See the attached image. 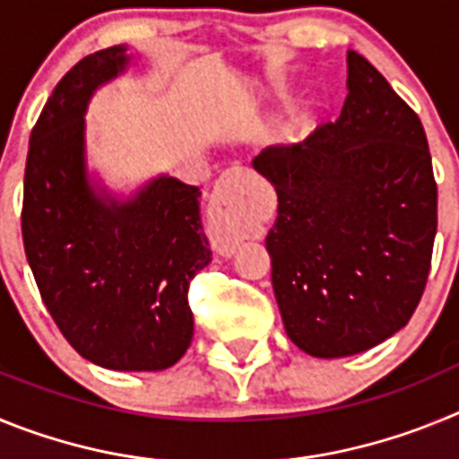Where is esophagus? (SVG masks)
Instances as JSON below:
<instances>
[{
	"label": "esophagus",
	"instance_id": "esophagus-1",
	"mask_svg": "<svg viewBox=\"0 0 459 459\" xmlns=\"http://www.w3.org/2000/svg\"><path fill=\"white\" fill-rule=\"evenodd\" d=\"M248 177V172L243 168L227 169L218 179L216 188H213V197L209 204V237L213 248L221 255L230 257L237 250L238 241H241V232H238L237 222L230 216V200L234 197V190Z\"/></svg>",
	"mask_w": 459,
	"mask_h": 459
}]
</instances>
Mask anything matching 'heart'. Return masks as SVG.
<instances>
[{"label": "heart", "instance_id": "b5f03b06", "mask_svg": "<svg viewBox=\"0 0 459 459\" xmlns=\"http://www.w3.org/2000/svg\"><path fill=\"white\" fill-rule=\"evenodd\" d=\"M312 121V109H303L301 115L296 117V124L299 126H307Z\"/></svg>", "mask_w": 459, "mask_h": 459}]
</instances>
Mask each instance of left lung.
<instances>
[{"instance_id":"8db88e82","label":"left lung","mask_w":459,"mask_h":459,"mask_svg":"<svg viewBox=\"0 0 459 459\" xmlns=\"http://www.w3.org/2000/svg\"><path fill=\"white\" fill-rule=\"evenodd\" d=\"M347 89L335 124L253 160L278 193L266 237L275 301L291 342L317 359L359 354L407 326L437 234L419 115L354 50Z\"/></svg>"}]
</instances>
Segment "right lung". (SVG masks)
I'll return each instance as SVG.
<instances>
[{
    "label": "right lung",
    "instance_id": "1",
    "mask_svg": "<svg viewBox=\"0 0 459 459\" xmlns=\"http://www.w3.org/2000/svg\"><path fill=\"white\" fill-rule=\"evenodd\" d=\"M112 46L59 80L31 128L22 241L40 299L71 347L109 370L174 366L193 340L190 280L211 262L200 188L158 177L128 202L91 188L84 112L128 64Z\"/></svg>",
    "mask_w": 459,
    "mask_h": 459
}]
</instances>
